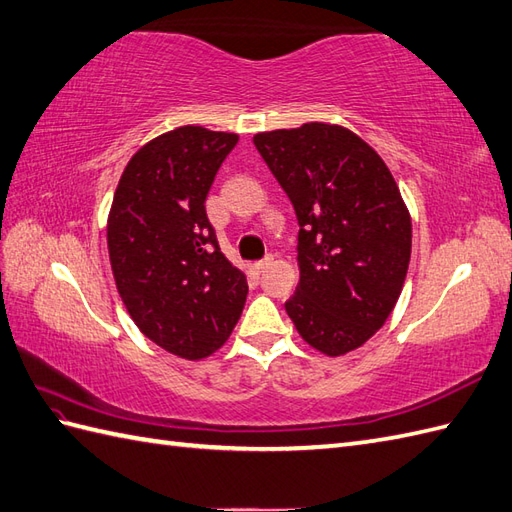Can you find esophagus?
I'll return each instance as SVG.
<instances>
[{
	"mask_svg": "<svg viewBox=\"0 0 512 512\" xmlns=\"http://www.w3.org/2000/svg\"><path fill=\"white\" fill-rule=\"evenodd\" d=\"M272 261H275V257L272 255H268V257H264V259H259V261H255L253 264V268H255V272H266L270 266H272Z\"/></svg>",
	"mask_w": 512,
	"mask_h": 512,
	"instance_id": "1",
	"label": "esophagus"
}]
</instances>
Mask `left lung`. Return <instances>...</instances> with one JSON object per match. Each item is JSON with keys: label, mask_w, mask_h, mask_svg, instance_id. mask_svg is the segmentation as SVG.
I'll return each mask as SVG.
<instances>
[{"label": "left lung", "mask_w": 512, "mask_h": 512, "mask_svg": "<svg viewBox=\"0 0 512 512\" xmlns=\"http://www.w3.org/2000/svg\"><path fill=\"white\" fill-rule=\"evenodd\" d=\"M253 144L301 224L299 285L285 312L316 351H355L395 310L410 264L412 218L395 176L340 124L266 130Z\"/></svg>", "instance_id": "1"}]
</instances>
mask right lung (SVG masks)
Listing matches in <instances>:
<instances>
[{
	"label": "right lung",
	"instance_id": "1",
	"mask_svg": "<svg viewBox=\"0 0 512 512\" xmlns=\"http://www.w3.org/2000/svg\"><path fill=\"white\" fill-rule=\"evenodd\" d=\"M235 133L181 126L141 146L106 220L113 279L141 334L183 360H205L242 316L246 275L222 255L205 198Z\"/></svg>",
	"mask_w": 512,
	"mask_h": 512
}]
</instances>
